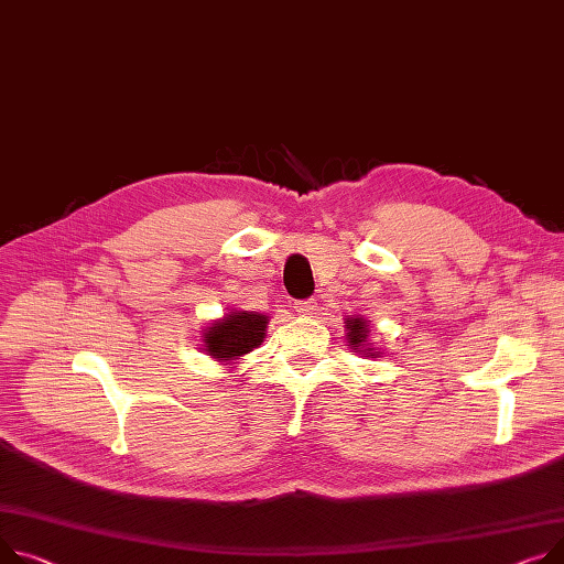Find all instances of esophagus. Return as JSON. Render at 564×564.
I'll use <instances>...</instances> for the list:
<instances>
[{
    "mask_svg": "<svg viewBox=\"0 0 564 564\" xmlns=\"http://www.w3.org/2000/svg\"><path fill=\"white\" fill-rule=\"evenodd\" d=\"M292 308L302 315H313L317 311V299H302V302H294Z\"/></svg>",
    "mask_w": 564,
    "mask_h": 564,
    "instance_id": "34e87169",
    "label": "esophagus"
}]
</instances>
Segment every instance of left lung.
Listing matches in <instances>:
<instances>
[{
    "instance_id": "8db88e82",
    "label": "left lung",
    "mask_w": 564,
    "mask_h": 564,
    "mask_svg": "<svg viewBox=\"0 0 564 564\" xmlns=\"http://www.w3.org/2000/svg\"><path fill=\"white\" fill-rule=\"evenodd\" d=\"M347 328H349V345L360 347L362 343H367V322L365 319L351 317V319H347ZM365 351H371V349H365ZM371 356H377V354H371Z\"/></svg>"
}]
</instances>
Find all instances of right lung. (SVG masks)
Returning <instances> with one entry per match:
<instances>
[{
  "instance_id": "add662e5",
  "label": "right lung",
  "mask_w": 564,
  "mask_h": 564,
  "mask_svg": "<svg viewBox=\"0 0 564 564\" xmlns=\"http://www.w3.org/2000/svg\"><path fill=\"white\" fill-rule=\"evenodd\" d=\"M268 317L258 313H231L206 330V351L219 360H234L256 349L265 337Z\"/></svg>"
}]
</instances>
